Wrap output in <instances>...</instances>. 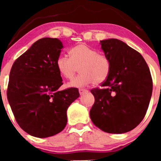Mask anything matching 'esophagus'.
I'll return each instance as SVG.
<instances>
[{
	"mask_svg": "<svg viewBox=\"0 0 161 161\" xmlns=\"http://www.w3.org/2000/svg\"><path fill=\"white\" fill-rule=\"evenodd\" d=\"M88 92V90L87 89H79V93H80V94H86Z\"/></svg>",
	"mask_w": 161,
	"mask_h": 161,
	"instance_id": "obj_1",
	"label": "esophagus"
}]
</instances>
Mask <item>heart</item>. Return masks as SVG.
Returning <instances> with one entry per match:
<instances>
[{
	"mask_svg": "<svg viewBox=\"0 0 161 161\" xmlns=\"http://www.w3.org/2000/svg\"><path fill=\"white\" fill-rule=\"evenodd\" d=\"M69 57L61 55L56 60L60 75L71 80L80 70L81 73L69 83L70 86H84L93 82L98 85L108 77L111 63L108 57L86 44L74 46L69 51Z\"/></svg>",
	"mask_w": 161,
	"mask_h": 161,
	"instance_id": "b5f03b06",
	"label": "heart"
}]
</instances>
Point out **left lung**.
I'll list each match as a JSON object with an SVG mask.
<instances>
[{
	"label": "left lung",
	"mask_w": 161,
	"mask_h": 161,
	"mask_svg": "<svg viewBox=\"0 0 161 161\" xmlns=\"http://www.w3.org/2000/svg\"><path fill=\"white\" fill-rule=\"evenodd\" d=\"M111 63L108 78L91 92L94 125L109 133H125L137 127L146 115L153 92V79L138 51L116 39L100 41Z\"/></svg>",
	"instance_id": "8db88e82"
}]
</instances>
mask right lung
Instances as JSON below:
<instances>
[{
    "label": "right lung",
    "instance_id": "add662e5",
    "mask_svg": "<svg viewBox=\"0 0 161 161\" xmlns=\"http://www.w3.org/2000/svg\"><path fill=\"white\" fill-rule=\"evenodd\" d=\"M62 48L58 39H39L11 69L8 103L19 126L35 137L47 138L62 131L68 107L80 96L77 88L58 90L63 83L56 60Z\"/></svg>",
    "mask_w": 161,
    "mask_h": 161
}]
</instances>
